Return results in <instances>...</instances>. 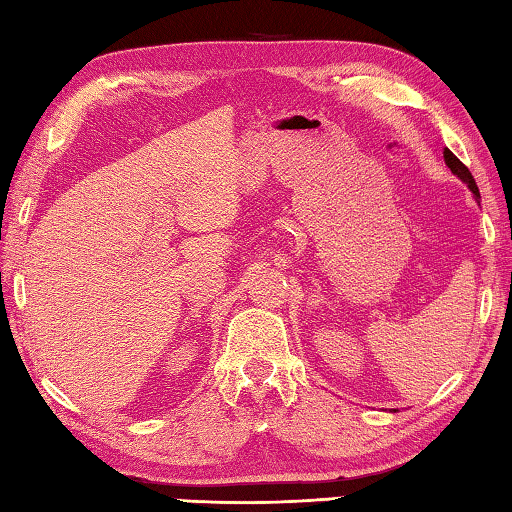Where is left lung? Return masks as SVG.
I'll use <instances>...</instances> for the list:
<instances>
[{
    "instance_id": "obj_1",
    "label": "left lung",
    "mask_w": 512,
    "mask_h": 512,
    "mask_svg": "<svg viewBox=\"0 0 512 512\" xmlns=\"http://www.w3.org/2000/svg\"><path fill=\"white\" fill-rule=\"evenodd\" d=\"M444 162H447V167L455 173V176H458L466 187H469L471 191H473V195L477 200H480V189H477V184H475V178L471 176V171H469V167L466 165H462V160L453 154L451 149H444Z\"/></svg>"
}]
</instances>
